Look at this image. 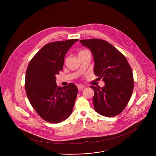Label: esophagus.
Masks as SVG:
<instances>
[{
  "label": "esophagus",
  "instance_id": "esophagus-1",
  "mask_svg": "<svg viewBox=\"0 0 156 156\" xmlns=\"http://www.w3.org/2000/svg\"><path fill=\"white\" fill-rule=\"evenodd\" d=\"M85 88V87L84 86V85H78L77 86V88L79 90H80V89H83V88Z\"/></svg>",
  "mask_w": 156,
  "mask_h": 156
}]
</instances>
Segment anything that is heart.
Segmentation results:
<instances>
[{"mask_svg": "<svg viewBox=\"0 0 156 156\" xmlns=\"http://www.w3.org/2000/svg\"><path fill=\"white\" fill-rule=\"evenodd\" d=\"M87 51V50H83V51H80L79 53H82V52H84V51Z\"/></svg>", "mask_w": 156, "mask_h": 156, "instance_id": "1", "label": "heart"}]
</instances>
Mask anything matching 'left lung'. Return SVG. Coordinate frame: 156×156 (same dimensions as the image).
<instances>
[{
	"mask_svg": "<svg viewBox=\"0 0 156 156\" xmlns=\"http://www.w3.org/2000/svg\"><path fill=\"white\" fill-rule=\"evenodd\" d=\"M80 42L91 50L95 62L94 73L105 83L102 88L90 87L94 90L95 111L107 117L120 114L128 104L133 90V75L127 59L105 40L93 38Z\"/></svg>",
	"mask_w": 156,
	"mask_h": 156,
	"instance_id": "left-lung-1",
	"label": "left lung"
}]
</instances>
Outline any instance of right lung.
I'll return each instance as SVG.
<instances>
[{
	"mask_svg": "<svg viewBox=\"0 0 156 156\" xmlns=\"http://www.w3.org/2000/svg\"><path fill=\"white\" fill-rule=\"evenodd\" d=\"M79 39L55 41L42 47L30 60L24 87L29 101L47 122L59 123L71 114L78 89L73 83L58 87L56 75L63 69L65 55Z\"/></svg>",
	"mask_w": 156,
	"mask_h": 156,
	"instance_id": "add662e5",
	"label": "right lung"
}]
</instances>
